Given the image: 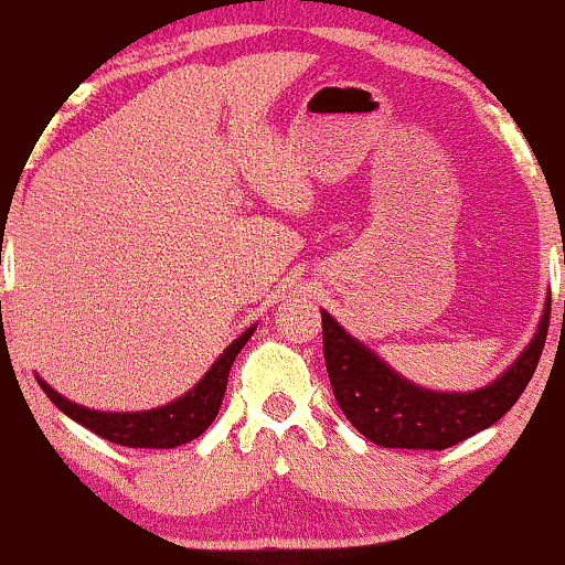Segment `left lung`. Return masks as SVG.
<instances>
[{"mask_svg":"<svg viewBox=\"0 0 565 565\" xmlns=\"http://www.w3.org/2000/svg\"><path fill=\"white\" fill-rule=\"evenodd\" d=\"M323 321V361L337 404L350 425L385 449H449L510 412L526 391L547 340L550 308L521 359L476 393H433L412 385L355 342L329 313Z\"/></svg>","mask_w":565,"mask_h":565,"instance_id":"1","label":"left lung"}]
</instances>
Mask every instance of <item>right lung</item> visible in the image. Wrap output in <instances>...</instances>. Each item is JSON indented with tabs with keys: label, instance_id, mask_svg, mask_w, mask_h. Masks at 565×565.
Listing matches in <instances>:
<instances>
[{
	"label": "right lung",
	"instance_id": "right-lung-1",
	"mask_svg": "<svg viewBox=\"0 0 565 565\" xmlns=\"http://www.w3.org/2000/svg\"><path fill=\"white\" fill-rule=\"evenodd\" d=\"M252 332H255V327L238 334L191 393L161 408H151V412H93V408L71 404L68 398L57 395L47 382L39 380V387L74 423L84 425L95 436L111 440V444L132 446V449H174V446L199 438L212 425V419L217 417L233 361H236L238 350L246 345Z\"/></svg>",
	"mask_w": 565,
	"mask_h": 565
}]
</instances>
